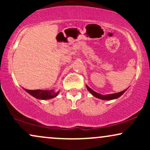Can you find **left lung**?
I'll list each match as a JSON object with an SVG mask.
<instances>
[{
    "label": "left lung",
    "mask_w": 150,
    "mask_h": 150,
    "mask_svg": "<svg viewBox=\"0 0 150 150\" xmlns=\"http://www.w3.org/2000/svg\"><path fill=\"white\" fill-rule=\"evenodd\" d=\"M86 87H87V90H88L89 92H90L93 96H94V97H97V98H98V99H103V100H112V99H118V97H120V96H121L122 94H123V93H124L125 91L127 90V89H125V90L122 91V92H118V93H115V94H106V95H102V94H99V93L94 92V90H92V89H91L90 87H89L87 85H86Z\"/></svg>",
    "instance_id": "8db88e82"
}]
</instances>
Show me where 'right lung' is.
I'll use <instances>...</instances> for the list:
<instances>
[{
	"label": "right lung",
	"instance_id": "right-lung-1",
	"mask_svg": "<svg viewBox=\"0 0 150 150\" xmlns=\"http://www.w3.org/2000/svg\"><path fill=\"white\" fill-rule=\"evenodd\" d=\"M27 93L31 94L32 97H35L38 99H50L57 97L59 91L57 92H55L53 90H41V89H36V90H29V89H24Z\"/></svg>",
	"mask_w": 150,
	"mask_h": 150
}]
</instances>
